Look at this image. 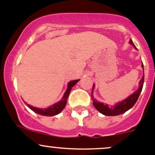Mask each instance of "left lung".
Returning a JSON list of instances; mask_svg holds the SVG:
<instances>
[{
  "label": "left lung",
  "instance_id": "1",
  "mask_svg": "<svg viewBox=\"0 0 155 155\" xmlns=\"http://www.w3.org/2000/svg\"><path fill=\"white\" fill-rule=\"evenodd\" d=\"M130 44H131L134 47L135 49H137L136 46L134 45V42H132V40L130 39ZM142 67L143 68V64L142 63ZM144 70V69H143ZM144 73V72H143ZM143 84H144V74H143V77H142L141 80L140 81V86H139V88L137 91H135L132 95H130V96L127 97L126 99L124 100V101H120L119 103L116 104L115 106L111 107H110L107 104H104V103H101V102H98V101L95 99L92 96V91H93L94 86L92 87V100L93 101V105L96 110L98 111H99L100 113H102V114L105 115V116H118V115L122 114V113H125L126 111L128 110L129 109L132 107L135 104L137 99H138L139 96H140V94L141 92L142 89H143Z\"/></svg>",
  "mask_w": 155,
  "mask_h": 155
}]
</instances>
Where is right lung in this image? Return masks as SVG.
<instances>
[{
    "label": "right lung",
    "instance_id": "1",
    "mask_svg": "<svg viewBox=\"0 0 155 155\" xmlns=\"http://www.w3.org/2000/svg\"><path fill=\"white\" fill-rule=\"evenodd\" d=\"M78 81H79V80H74V81H70V82H68V88H67L66 92L64 93L63 98H62L59 102H57V103L52 105L50 107L46 108V109H41V108L34 107L31 106V105L28 104L26 102H25V104H26L27 106H28L30 109H31L32 110L34 111L35 113H38V114L39 115H42V116H52L59 114V113L64 109L65 107H66L67 99H68V95H69L70 92H71V88L77 84Z\"/></svg>",
    "mask_w": 155,
    "mask_h": 155
}]
</instances>
